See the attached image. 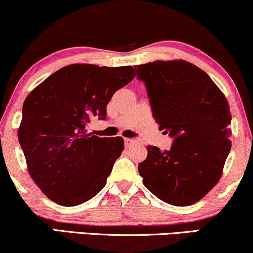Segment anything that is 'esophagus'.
Listing matches in <instances>:
<instances>
[{"mask_svg": "<svg viewBox=\"0 0 253 253\" xmlns=\"http://www.w3.org/2000/svg\"><path fill=\"white\" fill-rule=\"evenodd\" d=\"M125 141V147H130L132 145H134V143L137 142L136 139H129V137H126V139L124 140Z\"/></svg>", "mask_w": 253, "mask_h": 253, "instance_id": "esophagus-1", "label": "esophagus"}]
</instances>
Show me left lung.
I'll return each instance as SVG.
<instances>
[{"label":"left lung","mask_w":253,"mask_h":253,"mask_svg":"<svg viewBox=\"0 0 253 253\" xmlns=\"http://www.w3.org/2000/svg\"><path fill=\"white\" fill-rule=\"evenodd\" d=\"M134 69L145 83L160 129L174 139L164 152L147 147L139 174L164 202L190 206L215 187L231 149L228 100L203 70L184 60H158Z\"/></svg>","instance_id":"left-lung-1"}]
</instances>
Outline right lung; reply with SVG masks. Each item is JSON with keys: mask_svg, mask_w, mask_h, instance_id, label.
I'll return each mask as SVG.
<instances>
[{"mask_svg": "<svg viewBox=\"0 0 253 253\" xmlns=\"http://www.w3.org/2000/svg\"><path fill=\"white\" fill-rule=\"evenodd\" d=\"M134 77L132 66L72 64L24 100L18 141L31 177L53 202L79 206L105 187L124 139L99 137L86 128L92 118L106 119L111 98Z\"/></svg>", "mask_w": 253, "mask_h": 253, "instance_id": "add662e5", "label": "right lung"}]
</instances>
